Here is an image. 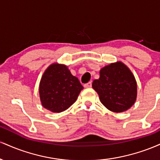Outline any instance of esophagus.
<instances>
[{
  "instance_id": "esophagus-1",
  "label": "esophagus",
  "mask_w": 160,
  "mask_h": 160,
  "mask_svg": "<svg viewBox=\"0 0 160 160\" xmlns=\"http://www.w3.org/2000/svg\"><path fill=\"white\" fill-rule=\"evenodd\" d=\"M84 87L85 88H91L92 87V82H87V83H86L85 85H84Z\"/></svg>"
}]
</instances>
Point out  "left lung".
I'll return each instance as SVG.
<instances>
[{"label":"left lung","mask_w":160,"mask_h":160,"mask_svg":"<svg viewBox=\"0 0 160 160\" xmlns=\"http://www.w3.org/2000/svg\"><path fill=\"white\" fill-rule=\"evenodd\" d=\"M100 78L93 80L92 88L99 99L109 111L121 113L135 104L137 82L130 69L121 62L104 66L100 70Z\"/></svg>","instance_id":"left-lung-1"}]
</instances>
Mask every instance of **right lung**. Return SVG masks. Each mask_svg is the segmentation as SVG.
<instances>
[{
    "instance_id": "1",
    "label": "right lung",
    "mask_w": 160,
    "mask_h": 160,
    "mask_svg": "<svg viewBox=\"0 0 160 160\" xmlns=\"http://www.w3.org/2000/svg\"><path fill=\"white\" fill-rule=\"evenodd\" d=\"M83 89L78 78L65 65L53 63L46 69L40 80L39 94L42 106L60 113L69 108Z\"/></svg>"
}]
</instances>
